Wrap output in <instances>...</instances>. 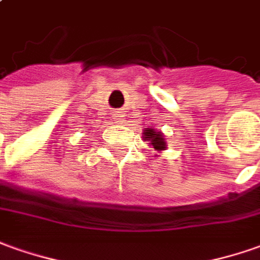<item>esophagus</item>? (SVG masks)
Masks as SVG:
<instances>
[{
	"mask_svg": "<svg viewBox=\"0 0 260 260\" xmlns=\"http://www.w3.org/2000/svg\"><path fill=\"white\" fill-rule=\"evenodd\" d=\"M112 117L116 120V121H120V120H121V117H123V114H121V112L114 110V112H112Z\"/></svg>",
	"mask_w": 260,
	"mask_h": 260,
	"instance_id": "34e87169",
	"label": "esophagus"
}]
</instances>
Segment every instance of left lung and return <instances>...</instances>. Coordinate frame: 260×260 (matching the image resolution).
Returning a JSON list of instances; mask_svg holds the SVG:
<instances>
[{
    "instance_id": "8db88e82",
    "label": "left lung",
    "mask_w": 260,
    "mask_h": 260,
    "mask_svg": "<svg viewBox=\"0 0 260 260\" xmlns=\"http://www.w3.org/2000/svg\"><path fill=\"white\" fill-rule=\"evenodd\" d=\"M143 137H144V140L150 141L148 144L153 146L154 150H157V151H164L167 148V143H166V139L162 137V133L155 128H146L143 133Z\"/></svg>"
}]
</instances>
